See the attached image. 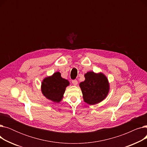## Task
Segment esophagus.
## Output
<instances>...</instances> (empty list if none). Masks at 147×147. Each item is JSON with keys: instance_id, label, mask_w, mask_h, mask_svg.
<instances>
[{"instance_id": "1", "label": "esophagus", "mask_w": 147, "mask_h": 147, "mask_svg": "<svg viewBox=\"0 0 147 147\" xmlns=\"http://www.w3.org/2000/svg\"><path fill=\"white\" fill-rule=\"evenodd\" d=\"M72 83L74 84V85H77V84H78V80H72Z\"/></svg>"}]
</instances>
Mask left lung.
<instances>
[{
	"instance_id": "left-lung-1",
	"label": "left lung",
	"mask_w": 147,
	"mask_h": 147,
	"mask_svg": "<svg viewBox=\"0 0 147 147\" xmlns=\"http://www.w3.org/2000/svg\"><path fill=\"white\" fill-rule=\"evenodd\" d=\"M85 80L80 83L84 102L94 105L101 102L107 96L109 90V84L102 74L92 71L84 75Z\"/></svg>"
}]
</instances>
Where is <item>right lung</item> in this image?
<instances>
[{"mask_svg":"<svg viewBox=\"0 0 147 147\" xmlns=\"http://www.w3.org/2000/svg\"><path fill=\"white\" fill-rule=\"evenodd\" d=\"M69 82L61 77L59 72L51 77L45 78L42 83V92L45 96L51 101L59 102L63 98L66 87Z\"/></svg>","mask_w":147,"mask_h":147,"instance_id":"1","label":"right lung"}]
</instances>
